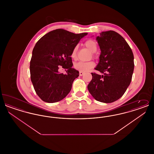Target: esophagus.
I'll list each match as a JSON object with an SVG mask.
<instances>
[{
    "label": "esophagus",
    "mask_w": 154,
    "mask_h": 154,
    "mask_svg": "<svg viewBox=\"0 0 154 154\" xmlns=\"http://www.w3.org/2000/svg\"><path fill=\"white\" fill-rule=\"evenodd\" d=\"M84 72H79V74H80V76H82V75H84Z\"/></svg>",
    "instance_id": "obj_1"
}]
</instances>
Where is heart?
Instances as JSON below:
<instances>
[{
    "mask_svg": "<svg viewBox=\"0 0 154 154\" xmlns=\"http://www.w3.org/2000/svg\"><path fill=\"white\" fill-rule=\"evenodd\" d=\"M85 46L88 48L91 52H92V56L94 58H96L95 52L97 50V44L93 40H87L85 43ZM77 51H78V46L76 45L74 47L72 53H71V57L73 59H76L77 57ZM95 63L93 61H88V62H79L74 63V68L82 72H86L90 70L91 69L94 67Z\"/></svg>",
    "mask_w": 154,
    "mask_h": 154,
    "instance_id": "heart-1",
    "label": "heart"
}]
</instances>
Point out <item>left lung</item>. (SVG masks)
I'll return each mask as SVG.
<instances>
[{
    "mask_svg": "<svg viewBox=\"0 0 154 154\" xmlns=\"http://www.w3.org/2000/svg\"><path fill=\"white\" fill-rule=\"evenodd\" d=\"M96 40L101 54L95 70L91 73L89 93L100 102H114L124 94L131 84L134 70V56L124 38L113 30L103 32Z\"/></svg>",
    "mask_w": 154,
    "mask_h": 154,
    "instance_id": "8db88e82",
    "label": "left lung"
}]
</instances>
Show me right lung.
Wrapping results in <instances>:
<instances>
[{
  "label": "right lung",
  "mask_w": 154,
  "mask_h": 154,
  "mask_svg": "<svg viewBox=\"0 0 154 154\" xmlns=\"http://www.w3.org/2000/svg\"><path fill=\"white\" fill-rule=\"evenodd\" d=\"M87 35L58 29L37 42L30 62V79L37 95L45 102H57L70 92L74 80L79 76V72L72 68L71 53ZM60 67L67 69L66 74L58 72Z\"/></svg>",
  "instance_id": "add662e5"
}]
</instances>
